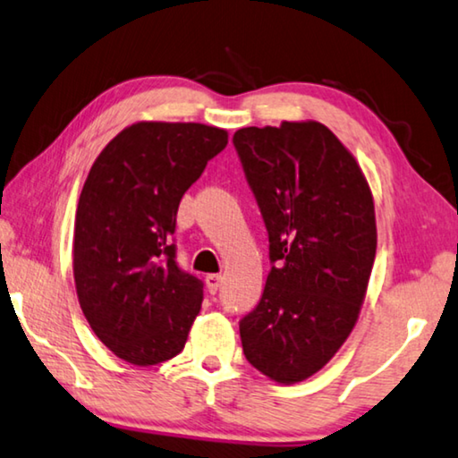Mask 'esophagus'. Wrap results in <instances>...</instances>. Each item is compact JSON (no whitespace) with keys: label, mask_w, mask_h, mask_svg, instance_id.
<instances>
[{"label":"esophagus","mask_w":458,"mask_h":458,"mask_svg":"<svg viewBox=\"0 0 458 458\" xmlns=\"http://www.w3.org/2000/svg\"><path fill=\"white\" fill-rule=\"evenodd\" d=\"M220 283H222V275H208L206 277V287L209 293H216L217 289H220Z\"/></svg>","instance_id":"34e87169"}]
</instances>
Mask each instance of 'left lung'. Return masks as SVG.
Segmentation results:
<instances>
[{"mask_svg": "<svg viewBox=\"0 0 458 458\" xmlns=\"http://www.w3.org/2000/svg\"><path fill=\"white\" fill-rule=\"evenodd\" d=\"M232 142L273 263L259 306L241 320L242 351L292 386L320 371L359 320L377 250L371 187L320 122L241 128Z\"/></svg>", "mask_w": 458, "mask_h": 458, "instance_id": "obj_1", "label": "left lung"}]
</instances>
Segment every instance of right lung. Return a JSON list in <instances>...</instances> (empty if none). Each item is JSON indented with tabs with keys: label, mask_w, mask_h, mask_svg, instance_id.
Segmentation results:
<instances>
[{
	"label": "right lung",
	"mask_w": 458,
	"mask_h": 458,
	"mask_svg": "<svg viewBox=\"0 0 458 458\" xmlns=\"http://www.w3.org/2000/svg\"><path fill=\"white\" fill-rule=\"evenodd\" d=\"M228 132L136 122L107 142L79 195L72 275L91 330L115 357L158 365L183 351L203 283L175 260L177 209Z\"/></svg>",
	"instance_id": "obj_1"
}]
</instances>
